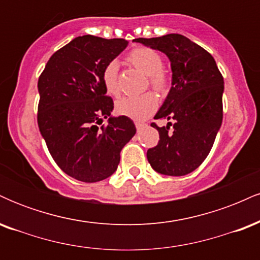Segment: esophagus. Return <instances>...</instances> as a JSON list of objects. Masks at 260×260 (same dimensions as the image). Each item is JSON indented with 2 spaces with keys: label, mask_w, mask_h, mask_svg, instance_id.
I'll use <instances>...</instances> for the list:
<instances>
[{
  "label": "esophagus",
  "mask_w": 260,
  "mask_h": 260,
  "mask_svg": "<svg viewBox=\"0 0 260 260\" xmlns=\"http://www.w3.org/2000/svg\"><path fill=\"white\" fill-rule=\"evenodd\" d=\"M134 124H136V127L139 129V128H142L143 126H144L145 123H144V122H143V121H134Z\"/></svg>",
  "instance_id": "obj_1"
}]
</instances>
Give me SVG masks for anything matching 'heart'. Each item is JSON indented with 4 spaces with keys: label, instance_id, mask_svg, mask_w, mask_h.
Here are the masks:
<instances>
[{
    "label": "heart",
    "instance_id": "1",
    "mask_svg": "<svg viewBox=\"0 0 260 260\" xmlns=\"http://www.w3.org/2000/svg\"><path fill=\"white\" fill-rule=\"evenodd\" d=\"M129 63L149 76V83L156 90H162L166 86V76L162 72V58L159 53L147 47L133 50L128 55ZM103 83L106 91L110 95H118L120 84H118V63L117 61H111L105 66L103 71ZM116 111L120 115L143 120L150 116L157 107V98L151 92L139 95V96H123L116 103Z\"/></svg>",
    "mask_w": 260,
    "mask_h": 260
}]
</instances>
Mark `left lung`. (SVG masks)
Segmentation results:
<instances>
[{"instance_id":"left-lung-1","label":"left lung","mask_w":260,"mask_h":260,"mask_svg":"<svg viewBox=\"0 0 260 260\" xmlns=\"http://www.w3.org/2000/svg\"><path fill=\"white\" fill-rule=\"evenodd\" d=\"M134 41L165 53L172 71L171 89L154 118H166L174 123L169 122L166 127L151 123L160 140L148 150L149 164L161 175L190 174L207 159L221 127V73L213 56L183 35L168 34Z\"/></svg>"}]
</instances>
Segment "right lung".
Wrapping results in <instances>:
<instances>
[{
	"instance_id": "right-lung-1",
	"label": "right lung",
	"mask_w": 260,
	"mask_h": 260,
	"mask_svg": "<svg viewBox=\"0 0 260 260\" xmlns=\"http://www.w3.org/2000/svg\"><path fill=\"white\" fill-rule=\"evenodd\" d=\"M127 45L123 39L78 37L53 53L39 78V129L58 168L78 181L110 177L137 132L129 117L112 116L103 83L105 66Z\"/></svg>"
}]
</instances>
